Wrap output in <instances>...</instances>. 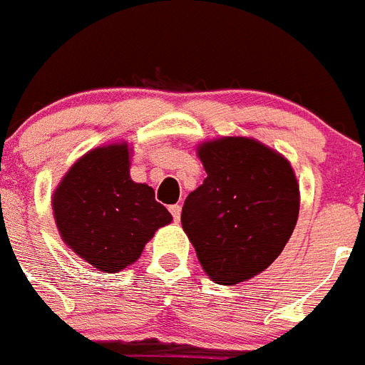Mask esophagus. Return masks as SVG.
<instances>
[{
  "instance_id": "esophagus-1",
  "label": "esophagus",
  "mask_w": 365,
  "mask_h": 365,
  "mask_svg": "<svg viewBox=\"0 0 365 365\" xmlns=\"http://www.w3.org/2000/svg\"><path fill=\"white\" fill-rule=\"evenodd\" d=\"M170 212H171V216H173V220H175V222H179V220H180V205L179 203L171 205Z\"/></svg>"
}]
</instances>
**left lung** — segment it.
<instances>
[{
	"label": "left lung",
	"instance_id": "1",
	"mask_svg": "<svg viewBox=\"0 0 365 365\" xmlns=\"http://www.w3.org/2000/svg\"><path fill=\"white\" fill-rule=\"evenodd\" d=\"M207 179L188 194L182 230L212 282L235 285L282 254L298 218V182L284 156L248 138L200 147Z\"/></svg>",
	"mask_w": 365,
	"mask_h": 365
}]
</instances>
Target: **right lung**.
Listing matches in <instances>:
<instances>
[{
    "mask_svg": "<svg viewBox=\"0 0 365 365\" xmlns=\"http://www.w3.org/2000/svg\"><path fill=\"white\" fill-rule=\"evenodd\" d=\"M128 145L87 153L63 177L52 207L63 240L102 272H119L140 257L171 215L155 190L130 179Z\"/></svg>",
    "mask_w": 365,
    "mask_h": 365,
    "instance_id": "1",
    "label": "right lung"
}]
</instances>
